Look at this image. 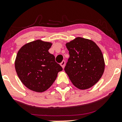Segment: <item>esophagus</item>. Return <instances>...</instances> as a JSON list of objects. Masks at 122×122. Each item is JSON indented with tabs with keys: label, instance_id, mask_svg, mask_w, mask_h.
Here are the masks:
<instances>
[{
	"label": "esophagus",
	"instance_id": "1",
	"mask_svg": "<svg viewBox=\"0 0 122 122\" xmlns=\"http://www.w3.org/2000/svg\"><path fill=\"white\" fill-rule=\"evenodd\" d=\"M60 65H61V66H62V68L64 69V67H65V61H62V62L60 64Z\"/></svg>",
	"mask_w": 122,
	"mask_h": 122
}]
</instances>
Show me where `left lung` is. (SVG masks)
<instances>
[{"label": "left lung", "instance_id": "obj_1", "mask_svg": "<svg viewBox=\"0 0 122 122\" xmlns=\"http://www.w3.org/2000/svg\"><path fill=\"white\" fill-rule=\"evenodd\" d=\"M65 45L70 57L64 70L71 82L82 90L93 86L105 69L100 49L92 40L81 37H76Z\"/></svg>", "mask_w": 122, "mask_h": 122}]
</instances>
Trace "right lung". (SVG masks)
Here are the masks:
<instances>
[{"label":"right lung","instance_id":"right-lung-1","mask_svg":"<svg viewBox=\"0 0 122 122\" xmlns=\"http://www.w3.org/2000/svg\"><path fill=\"white\" fill-rule=\"evenodd\" d=\"M52 43L41 40L31 41L18 50L15 68L21 82L28 89L43 92L56 79L62 67L49 52Z\"/></svg>","mask_w":122,"mask_h":122}]
</instances>
